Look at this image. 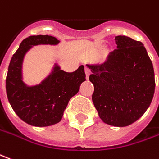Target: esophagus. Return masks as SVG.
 I'll return each instance as SVG.
<instances>
[{
  "label": "esophagus",
  "instance_id": "34e87169",
  "mask_svg": "<svg viewBox=\"0 0 159 159\" xmlns=\"http://www.w3.org/2000/svg\"><path fill=\"white\" fill-rule=\"evenodd\" d=\"M84 71H85V75H86V78L89 79V76L90 75V70L87 68V67H85V69H84Z\"/></svg>",
  "mask_w": 159,
  "mask_h": 159
}]
</instances>
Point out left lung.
<instances>
[{
    "instance_id": "obj_1",
    "label": "left lung",
    "mask_w": 159,
    "mask_h": 159,
    "mask_svg": "<svg viewBox=\"0 0 159 159\" xmlns=\"http://www.w3.org/2000/svg\"><path fill=\"white\" fill-rule=\"evenodd\" d=\"M116 48L102 64L87 65L94 85L92 101L105 124L125 127L139 120L155 91L152 60L141 42L115 37Z\"/></svg>"
}]
</instances>
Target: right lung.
<instances>
[{
    "instance_id": "add662e5",
    "label": "right lung",
    "mask_w": 159,
    "mask_h": 159,
    "mask_svg": "<svg viewBox=\"0 0 159 159\" xmlns=\"http://www.w3.org/2000/svg\"><path fill=\"white\" fill-rule=\"evenodd\" d=\"M51 35H31L24 39L13 55L6 77L8 102L16 115L33 126L45 127L60 122L68 102L78 92L84 82V65L74 72H65L56 66L51 75L43 84L27 87L21 81V61L32 45L57 44Z\"/></svg>"
}]
</instances>
